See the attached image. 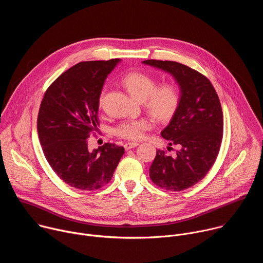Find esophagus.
<instances>
[{
  "label": "esophagus",
  "mask_w": 263,
  "mask_h": 263,
  "mask_svg": "<svg viewBox=\"0 0 263 263\" xmlns=\"http://www.w3.org/2000/svg\"><path fill=\"white\" fill-rule=\"evenodd\" d=\"M137 145H139V143H138V142H127V143H125V144H124V146H125V148H126V149L133 148V147H135V146H137Z\"/></svg>",
  "instance_id": "1"
}]
</instances>
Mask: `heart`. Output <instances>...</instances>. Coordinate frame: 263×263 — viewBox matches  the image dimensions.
Wrapping results in <instances>:
<instances>
[{"label":"heart","mask_w":263,"mask_h":263,"mask_svg":"<svg viewBox=\"0 0 263 263\" xmlns=\"http://www.w3.org/2000/svg\"><path fill=\"white\" fill-rule=\"evenodd\" d=\"M123 84L129 93L137 101L143 102L144 107L154 118L166 120L171 118L179 103L178 91L171 84L157 87V80L149 74L141 71H131L123 79ZM103 105V95L99 100ZM152 124L145 119L125 121L115 130V133L125 139L138 140L144 136Z\"/></svg>","instance_id":"obj_1"}]
</instances>
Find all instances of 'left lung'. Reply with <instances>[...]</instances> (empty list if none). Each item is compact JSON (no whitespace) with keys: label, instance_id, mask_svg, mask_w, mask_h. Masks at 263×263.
Instances as JSON below:
<instances>
[{"label":"left lung","instance_id":"left-lung-1","mask_svg":"<svg viewBox=\"0 0 263 263\" xmlns=\"http://www.w3.org/2000/svg\"><path fill=\"white\" fill-rule=\"evenodd\" d=\"M143 64L171 73L179 84L180 99L161 136L176 145L175 155L157 149L149 178L166 191L180 192L201 181L212 167L222 139V111L211 82L201 72L175 61L145 60Z\"/></svg>","mask_w":263,"mask_h":263}]
</instances>
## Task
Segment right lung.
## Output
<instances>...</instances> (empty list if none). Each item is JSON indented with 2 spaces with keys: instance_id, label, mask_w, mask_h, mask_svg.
I'll return each instance as SVG.
<instances>
[{
  "instance_id": "obj_1",
  "label": "right lung",
  "mask_w": 263,
  "mask_h": 263,
  "mask_svg": "<svg viewBox=\"0 0 263 263\" xmlns=\"http://www.w3.org/2000/svg\"><path fill=\"white\" fill-rule=\"evenodd\" d=\"M121 59L84 61L49 86L42 101L37 132L44 154L57 176L81 191L105 186L125 153L105 143L90 152L87 138L99 126V100L108 74Z\"/></svg>"
}]
</instances>
